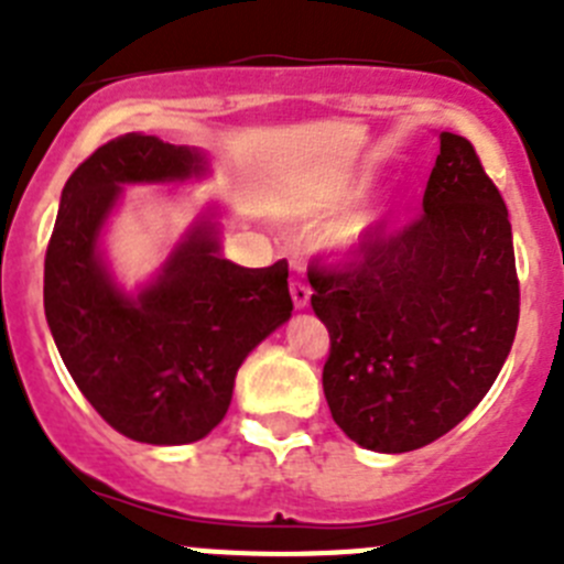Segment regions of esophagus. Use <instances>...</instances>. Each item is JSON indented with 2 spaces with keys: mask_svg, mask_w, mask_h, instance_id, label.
Masks as SVG:
<instances>
[{
  "mask_svg": "<svg viewBox=\"0 0 564 564\" xmlns=\"http://www.w3.org/2000/svg\"><path fill=\"white\" fill-rule=\"evenodd\" d=\"M291 299H293V307H296V311L307 307V302H311V288H307L305 276H302L299 271L291 276Z\"/></svg>",
  "mask_w": 564,
  "mask_h": 564,
  "instance_id": "1",
  "label": "esophagus"
}]
</instances>
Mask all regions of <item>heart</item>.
Listing matches in <instances>:
<instances>
[{
  "instance_id": "obj_1",
  "label": "heart",
  "mask_w": 564,
  "mask_h": 564,
  "mask_svg": "<svg viewBox=\"0 0 564 564\" xmlns=\"http://www.w3.org/2000/svg\"><path fill=\"white\" fill-rule=\"evenodd\" d=\"M395 212H398L395 197H383L381 203L370 206L367 212L356 214V217H352V220L330 239V246L341 253L361 251L364 246H370L372 239H376L383 228L390 226Z\"/></svg>"
}]
</instances>
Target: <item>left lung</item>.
Returning a JSON list of instances; mask_svg holds the SVG:
<instances>
[{
	"instance_id": "1",
	"label": "left lung",
	"mask_w": 564,
	"mask_h": 564,
	"mask_svg": "<svg viewBox=\"0 0 564 564\" xmlns=\"http://www.w3.org/2000/svg\"><path fill=\"white\" fill-rule=\"evenodd\" d=\"M327 333L322 372L333 421L383 455L421 449L475 410L500 376L520 318L508 208L475 147L441 132L423 212L356 251L311 268Z\"/></svg>"
}]
</instances>
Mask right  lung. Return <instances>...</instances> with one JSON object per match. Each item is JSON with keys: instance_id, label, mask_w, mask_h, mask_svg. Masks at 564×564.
Returning <instances> with one entry per match:
<instances>
[{"instance_id": "obj_1", "label": "right lung", "mask_w": 564, "mask_h": 564, "mask_svg": "<svg viewBox=\"0 0 564 564\" xmlns=\"http://www.w3.org/2000/svg\"><path fill=\"white\" fill-rule=\"evenodd\" d=\"M206 174V152L154 134L104 143L64 183L44 257V316L64 367L112 430L152 446L206 437L226 417L248 352L293 311L285 259L242 268L223 257L217 206L147 285L127 291L115 279L104 228L123 186Z\"/></svg>"}]
</instances>
